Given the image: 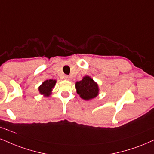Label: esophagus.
Masks as SVG:
<instances>
[{
    "label": "esophagus",
    "instance_id": "esophagus-1",
    "mask_svg": "<svg viewBox=\"0 0 154 154\" xmlns=\"http://www.w3.org/2000/svg\"><path fill=\"white\" fill-rule=\"evenodd\" d=\"M64 79H65L66 80H70L71 78H70V76H68V75H65V76H64Z\"/></svg>",
    "mask_w": 154,
    "mask_h": 154
}]
</instances>
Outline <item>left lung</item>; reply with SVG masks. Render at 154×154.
I'll return each mask as SVG.
<instances>
[{
  "label": "left lung",
  "mask_w": 154,
  "mask_h": 154,
  "mask_svg": "<svg viewBox=\"0 0 154 154\" xmlns=\"http://www.w3.org/2000/svg\"><path fill=\"white\" fill-rule=\"evenodd\" d=\"M77 94L84 100H90L97 96L98 87L97 83L89 76H85L81 81L75 83Z\"/></svg>",
  "instance_id": "obj_1"
}]
</instances>
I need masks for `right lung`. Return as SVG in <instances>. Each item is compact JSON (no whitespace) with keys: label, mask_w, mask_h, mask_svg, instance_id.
<instances>
[{"label":"right lung","mask_w":154,"mask_h":154,"mask_svg":"<svg viewBox=\"0 0 154 154\" xmlns=\"http://www.w3.org/2000/svg\"><path fill=\"white\" fill-rule=\"evenodd\" d=\"M56 81L53 79H49V80L45 81L42 85L39 86L38 90L41 94L44 95L45 96H48L51 94L52 88H54Z\"/></svg>","instance_id":"obj_1"}]
</instances>
